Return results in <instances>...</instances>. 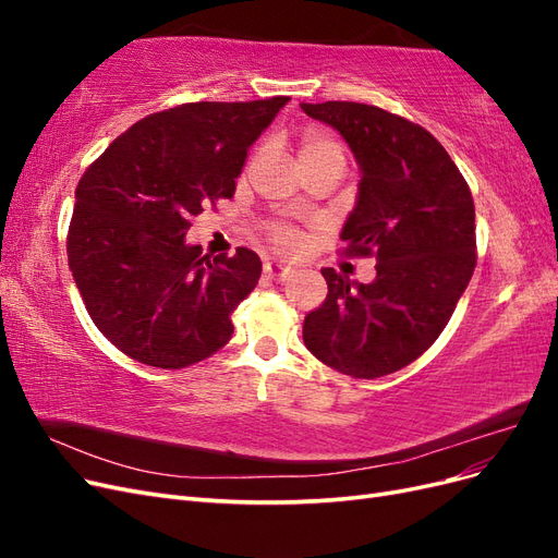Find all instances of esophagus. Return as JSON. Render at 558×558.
Segmentation results:
<instances>
[{
    "label": "esophagus",
    "mask_w": 558,
    "mask_h": 558,
    "mask_svg": "<svg viewBox=\"0 0 558 558\" xmlns=\"http://www.w3.org/2000/svg\"><path fill=\"white\" fill-rule=\"evenodd\" d=\"M263 272H265V277H269V279L283 281L286 277H289V275L293 272V269H291L289 265H283V263H277V260H272V263H265Z\"/></svg>",
    "instance_id": "obj_1"
}]
</instances>
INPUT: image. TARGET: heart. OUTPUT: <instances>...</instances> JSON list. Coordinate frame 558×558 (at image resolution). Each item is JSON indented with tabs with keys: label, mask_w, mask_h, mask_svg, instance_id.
<instances>
[{
	"label": "heart",
	"mask_w": 558,
	"mask_h": 558,
	"mask_svg": "<svg viewBox=\"0 0 558 558\" xmlns=\"http://www.w3.org/2000/svg\"><path fill=\"white\" fill-rule=\"evenodd\" d=\"M298 156H300L302 167L312 165V162H320V160H344L347 162V154H344L342 144L320 130H310L302 134ZM267 238L281 253H295L302 244H305L302 232L289 223H269Z\"/></svg>",
	"instance_id": "obj_1"
}]
</instances>
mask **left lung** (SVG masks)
<instances>
[{
  "mask_svg": "<svg viewBox=\"0 0 558 558\" xmlns=\"http://www.w3.org/2000/svg\"><path fill=\"white\" fill-rule=\"evenodd\" d=\"M342 134L361 167L342 228L347 256H375L377 277L324 267L328 295L302 340L337 373L375 379L424 353L456 310L477 263L475 205L459 167L428 130L373 105H300Z\"/></svg>",
  "mask_w": 558,
  "mask_h": 558,
  "instance_id": "obj_1",
  "label": "left lung"
}]
</instances>
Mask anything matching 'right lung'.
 Listing matches in <instances>:
<instances>
[{
    "label": "right lung",
    "instance_id": "right-lung-1",
    "mask_svg": "<svg viewBox=\"0 0 558 558\" xmlns=\"http://www.w3.org/2000/svg\"><path fill=\"white\" fill-rule=\"evenodd\" d=\"M289 97L189 102L113 140L76 185L66 256L93 324L125 356L162 369L209 359L260 279L258 253L202 256L191 218L234 195L251 144Z\"/></svg>",
    "mask_w": 558,
    "mask_h": 558
}]
</instances>
